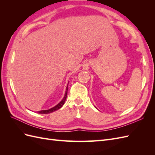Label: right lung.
Returning <instances> with one entry per match:
<instances>
[{
  "mask_svg": "<svg viewBox=\"0 0 155 155\" xmlns=\"http://www.w3.org/2000/svg\"><path fill=\"white\" fill-rule=\"evenodd\" d=\"M67 91H68V85L67 87V88H66V92H65V94H64V96L63 97V99L61 101L59 104L55 105V107H52L51 109H50L48 110H40V111H38L37 112L39 114H49V113H51V112H53L55 110H57L58 109H59L60 108H61L63 107V105H64V102H65V100H66L67 99Z\"/></svg>",
  "mask_w": 155,
  "mask_h": 155,
  "instance_id": "add662e5",
  "label": "right lung"
}]
</instances>
